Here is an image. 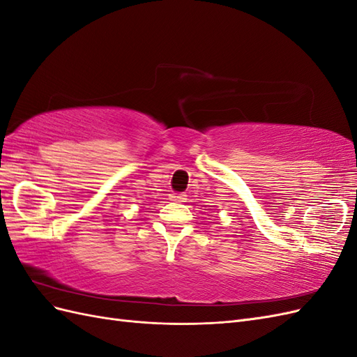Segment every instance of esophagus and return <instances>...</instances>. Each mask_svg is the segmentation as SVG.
Masks as SVG:
<instances>
[{
  "label": "esophagus",
  "mask_w": 357,
  "mask_h": 357,
  "mask_svg": "<svg viewBox=\"0 0 357 357\" xmlns=\"http://www.w3.org/2000/svg\"><path fill=\"white\" fill-rule=\"evenodd\" d=\"M186 195L185 193H172L171 195V201H176V202H186Z\"/></svg>",
  "instance_id": "esophagus-1"
}]
</instances>
